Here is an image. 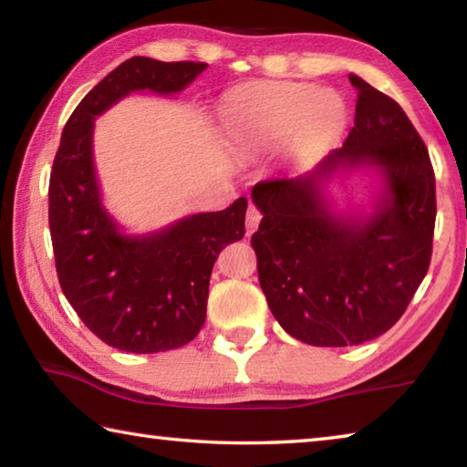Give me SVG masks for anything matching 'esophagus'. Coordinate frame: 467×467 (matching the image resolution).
Wrapping results in <instances>:
<instances>
[{
    "label": "esophagus",
    "instance_id": "34e87169",
    "mask_svg": "<svg viewBox=\"0 0 467 467\" xmlns=\"http://www.w3.org/2000/svg\"><path fill=\"white\" fill-rule=\"evenodd\" d=\"M259 223H262V212H259L255 205H249L247 216H244V228H247V234L249 236L257 231Z\"/></svg>",
    "mask_w": 467,
    "mask_h": 467
}]
</instances>
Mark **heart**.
I'll return each mask as SVG.
<instances>
[{"mask_svg":"<svg viewBox=\"0 0 467 467\" xmlns=\"http://www.w3.org/2000/svg\"><path fill=\"white\" fill-rule=\"evenodd\" d=\"M228 144L239 158L272 152L288 140L290 154L311 161L336 144L346 130L348 107L336 90L313 84H249L220 105Z\"/></svg>","mask_w":467,"mask_h":467,"instance_id":"heart-1","label":"heart"}]
</instances>
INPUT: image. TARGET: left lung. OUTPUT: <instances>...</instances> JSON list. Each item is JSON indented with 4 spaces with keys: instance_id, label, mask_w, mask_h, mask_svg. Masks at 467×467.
I'll return each mask as SVG.
<instances>
[{
    "instance_id": "left-lung-1",
    "label": "left lung",
    "mask_w": 467,
    "mask_h": 467,
    "mask_svg": "<svg viewBox=\"0 0 467 467\" xmlns=\"http://www.w3.org/2000/svg\"><path fill=\"white\" fill-rule=\"evenodd\" d=\"M354 128L311 172L253 187L262 223L251 236L270 311L311 346H357L393 327L431 265L437 195L422 138L398 102L350 74ZM373 166L386 193L367 219L328 212L322 183Z\"/></svg>"
}]
</instances>
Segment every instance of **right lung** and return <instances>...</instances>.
Masks as SVG:
<instances>
[{"instance_id":"right-lung-1","label":"right lung","mask_w":467,"mask_h":467,"mask_svg":"<svg viewBox=\"0 0 467 467\" xmlns=\"http://www.w3.org/2000/svg\"><path fill=\"white\" fill-rule=\"evenodd\" d=\"M205 63L131 57L86 94L61 133L49 179V228L61 290L94 336L123 352L175 350L200 334L212 267L244 236L247 200L130 236L102 208L92 161L94 119L133 90L172 94Z\"/></svg>"}]
</instances>
